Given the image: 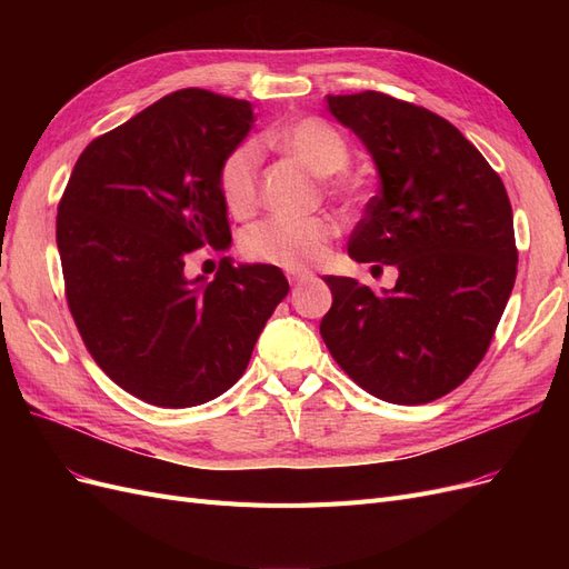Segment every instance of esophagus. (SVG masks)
Listing matches in <instances>:
<instances>
[{
    "mask_svg": "<svg viewBox=\"0 0 569 569\" xmlns=\"http://www.w3.org/2000/svg\"><path fill=\"white\" fill-rule=\"evenodd\" d=\"M287 278H289L291 284H301V282H306V280H311L313 272H308V270H289Z\"/></svg>",
    "mask_w": 569,
    "mask_h": 569,
    "instance_id": "esophagus-1",
    "label": "esophagus"
}]
</instances>
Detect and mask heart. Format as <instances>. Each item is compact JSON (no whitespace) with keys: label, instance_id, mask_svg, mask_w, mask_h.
Listing matches in <instances>:
<instances>
[{"label":"heart","instance_id":"obj_1","mask_svg":"<svg viewBox=\"0 0 569 569\" xmlns=\"http://www.w3.org/2000/svg\"><path fill=\"white\" fill-rule=\"evenodd\" d=\"M278 144L303 161L318 176H335L349 163V147L343 137L318 118H301L280 130ZM261 173V147L256 142L237 144L220 166V192L228 209L244 216L253 209ZM337 228L322 216H272L258 222L247 234L242 249L253 261L284 270H306L320 263Z\"/></svg>","mask_w":569,"mask_h":569}]
</instances>
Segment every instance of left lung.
Wrapping results in <instances>:
<instances>
[{
  "instance_id": "obj_1",
  "label": "left lung",
  "mask_w": 569,
  "mask_h": 569,
  "mask_svg": "<svg viewBox=\"0 0 569 569\" xmlns=\"http://www.w3.org/2000/svg\"><path fill=\"white\" fill-rule=\"evenodd\" d=\"M327 109L380 176L349 256L396 266L399 280L375 295L327 274L320 335L377 399L429 403L468 380L510 299L518 249L506 187L456 126L422 107L360 92L327 97Z\"/></svg>"
}]
</instances>
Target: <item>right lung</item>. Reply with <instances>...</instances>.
<instances>
[{
    "mask_svg": "<svg viewBox=\"0 0 569 569\" xmlns=\"http://www.w3.org/2000/svg\"><path fill=\"white\" fill-rule=\"evenodd\" d=\"M253 123L249 101L206 90L159 99L80 153L57 216L66 299L111 380L151 406L216 399L244 375L289 291L278 266L184 258L232 242L220 166Z\"/></svg>",
    "mask_w": 569,
    "mask_h": 569,
    "instance_id": "1",
    "label": "right lung"
}]
</instances>
